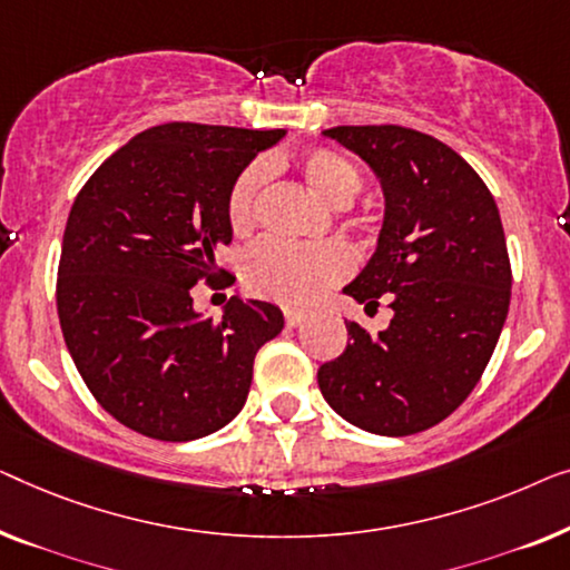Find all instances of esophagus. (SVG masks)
Wrapping results in <instances>:
<instances>
[{
  "label": "esophagus",
  "instance_id": "34e87169",
  "mask_svg": "<svg viewBox=\"0 0 570 570\" xmlns=\"http://www.w3.org/2000/svg\"><path fill=\"white\" fill-rule=\"evenodd\" d=\"M284 317H286L288 327H299L304 320H307V315H304V312H299V309H286Z\"/></svg>",
  "mask_w": 570,
  "mask_h": 570
}]
</instances>
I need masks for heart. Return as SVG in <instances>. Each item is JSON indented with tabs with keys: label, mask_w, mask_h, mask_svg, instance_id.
Returning a JSON list of instances; mask_svg holds the SVG:
<instances>
[{
	"label": "heart",
	"mask_w": 570,
	"mask_h": 570,
	"mask_svg": "<svg viewBox=\"0 0 570 570\" xmlns=\"http://www.w3.org/2000/svg\"><path fill=\"white\" fill-rule=\"evenodd\" d=\"M296 170L320 198L333 206H346L362 190V175L356 165L333 149H309L296 157ZM266 170L263 165H247L232 183L227 196V222L235 235H247L258 212V194ZM354 266V255L341 243L294 245L282 239H266L255 245L245 261V284L268 299L309 307L333 284H338Z\"/></svg>",
	"instance_id": "heart-1"
}]
</instances>
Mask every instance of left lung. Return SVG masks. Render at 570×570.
Here are the masks:
<instances>
[{"mask_svg": "<svg viewBox=\"0 0 570 570\" xmlns=\"http://www.w3.org/2000/svg\"><path fill=\"white\" fill-rule=\"evenodd\" d=\"M323 136L380 180V237L343 292L366 307L384 296L392 320L376 335L346 323L351 341L320 366V392L368 434H419L462 405L507 323L511 266L499 206L480 175L429 134L335 126Z\"/></svg>", "mask_w": 570, "mask_h": 570, "instance_id": "8db88e82", "label": "left lung"}]
</instances>
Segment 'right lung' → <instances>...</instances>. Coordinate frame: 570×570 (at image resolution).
<instances>
[{
  "instance_id": "right-lung-1",
  "label": "right lung",
  "mask_w": 570,
  "mask_h": 570,
  "mask_svg": "<svg viewBox=\"0 0 570 570\" xmlns=\"http://www.w3.org/2000/svg\"><path fill=\"white\" fill-rule=\"evenodd\" d=\"M284 128L165 124L136 134L85 183L63 229L56 307L95 400L159 442H194L243 411L253 362L276 338V304L232 296L222 320L194 307L232 243L227 196Z\"/></svg>"
}]
</instances>
